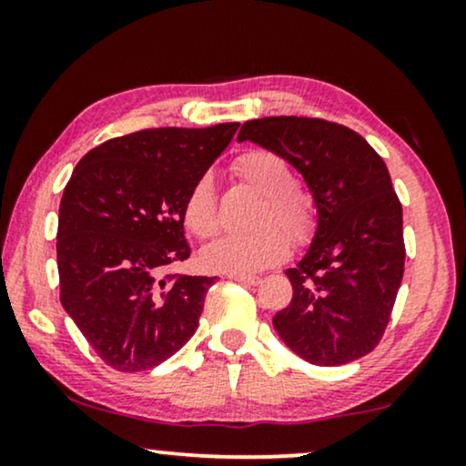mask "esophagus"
Masks as SVG:
<instances>
[{"label": "esophagus", "mask_w": 466, "mask_h": 466, "mask_svg": "<svg viewBox=\"0 0 466 466\" xmlns=\"http://www.w3.org/2000/svg\"><path fill=\"white\" fill-rule=\"evenodd\" d=\"M227 278H228V279H235V282L248 284V286H257V284H260V278H258V276H244V273H228Z\"/></svg>", "instance_id": "34e87169"}]
</instances>
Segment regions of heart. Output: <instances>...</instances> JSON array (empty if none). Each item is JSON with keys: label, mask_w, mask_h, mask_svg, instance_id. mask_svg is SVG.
Instances as JSON below:
<instances>
[{"label": "heart", "mask_w": 466, "mask_h": 466, "mask_svg": "<svg viewBox=\"0 0 466 466\" xmlns=\"http://www.w3.org/2000/svg\"><path fill=\"white\" fill-rule=\"evenodd\" d=\"M235 174L265 195L257 231L228 233L203 248L201 258L209 269L227 273H254L279 263L289 252V238L301 241L314 228L316 212L311 197L292 187L290 165L271 150H248L233 163ZM184 222L197 238H209L218 228V203L214 180L201 174L190 184L184 199ZM284 228L286 234L281 231Z\"/></svg>", "instance_id": "heart-1"}]
</instances>
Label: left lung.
I'll return each instance as SVG.
<instances>
[{
    "label": "left lung",
    "instance_id": "left-lung-1",
    "mask_svg": "<svg viewBox=\"0 0 466 466\" xmlns=\"http://www.w3.org/2000/svg\"><path fill=\"white\" fill-rule=\"evenodd\" d=\"M246 139L290 163L316 209L311 244L286 269L292 299L273 329L311 365L359 360L384 335L405 271L403 208L386 163L359 133L320 118L248 120L238 142Z\"/></svg>",
    "mask_w": 466,
    "mask_h": 466
}]
</instances>
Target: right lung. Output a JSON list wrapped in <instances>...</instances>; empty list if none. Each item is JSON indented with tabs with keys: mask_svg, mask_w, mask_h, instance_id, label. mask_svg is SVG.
<instances>
[{
	"mask_svg": "<svg viewBox=\"0 0 466 466\" xmlns=\"http://www.w3.org/2000/svg\"><path fill=\"white\" fill-rule=\"evenodd\" d=\"M238 127L137 131L76 165L56 231L61 305L112 369H155L199 327L216 278L163 271L190 257L184 199Z\"/></svg>",
	"mask_w": 466,
	"mask_h": 466,
	"instance_id": "obj_1",
	"label": "right lung"
}]
</instances>
